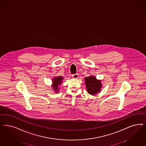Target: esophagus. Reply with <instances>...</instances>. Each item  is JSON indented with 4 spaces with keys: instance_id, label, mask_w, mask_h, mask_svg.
Instances as JSON below:
<instances>
[{
    "instance_id": "esophagus-1",
    "label": "esophagus",
    "mask_w": 146,
    "mask_h": 146,
    "mask_svg": "<svg viewBox=\"0 0 146 146\" xmlns=\"http://www.w3.org/2000/svg\"><path fill=\"white\" fill-rule=\"evenodd\" d=\"M72 76L73 78H74V79H77V78H78V77H79V74L76 73V74H73Z\"/></svg>"
}]
</instances>
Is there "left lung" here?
<instances>
[{
	"instance_id": "8db88e82",
	"label": "left lung",
	"mask_w": 146,
	"mask_h": 146,
	"mask_svg": "<svg viewBox=\"0 0 146 146\" xmlns=\"http://www.w3.org/2000/svg\"><path fill=\"white\" fill-rule=\"evenodd\" d=\"M87 92L91 95H94L100 92L101 84L100 80L96 79L94 76L86 77L85 79Z\"/></svg>"
}]
</instances>
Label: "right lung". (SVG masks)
I'll use <instances>...</instances> for the list:
<instances>
[{"label":"right lung","instance_id":"obj_1","mask_svg":"<svg viewBox=\"0 0 146 146\" xmlns=\"http://www.w3.org/2000/svg\"><path fill=\"white\" fill-rule=\"evenodd\" d=\"M53 80V88H54L55 90V92H59L58 91V86L60 85L61 84V82L63 80V77L61 76H58V77H55L54 79H52Z\"/></svg>","mask_w":146,"mask_h":146}]
</instances>
